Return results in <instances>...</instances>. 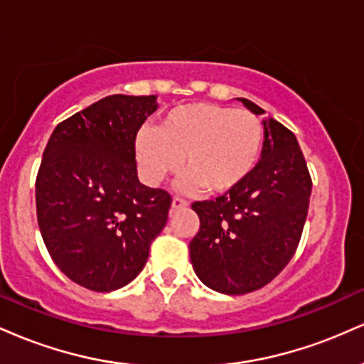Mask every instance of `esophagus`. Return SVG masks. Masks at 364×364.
I'll return each mask as SVG.
<instances>
[{"mask_svg":"<svg viewBox=\"0 0 364 364\" xmlns=\"http://www.w3.org/2000/svg\"><path fill=\"white\" fill-rule=\"evenodd\" d=\"M186 207H188L186 200L179 198V196H174V198H173V205H171V208H173V210H179V208H186Z\"/></svg>","mask_w":364,"mask_h":364,"instance_id":"1","label":"esophagus"}]
</instances>
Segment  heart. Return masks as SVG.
Segmentation results:
<instances>
[{
  "mask_svg": "<svg viewBox=\"0 0 364 364\" xmlns=\"http://www.w3.org/2000/svg\"><path fill=\"white\" fill-rule=\"evenodd\" d=\"M263 149V127L253 112L210 102L173 107L156 128H141L135 139L140 173L161 185L183 166V186L225 193L248 179Z\"/></svg>",
  "mask_w": 364,
  "mask_h": 364,
  "instance_id": "1",
  "label": "heart"
}]
</instances>
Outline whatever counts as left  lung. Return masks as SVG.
Masks as SVG:
<instances>
[{
    "instance_id": "8db88e82",
    "label": "left lung",
    "mask_w": 364,
    "mask_h": 364,
    "mask_svg": "<svg viewBox=\"0 0 364 364\" xmlns=\"http://www.w3.org/2000/svg\"><path fill=\"white\" fill-rule=\"evenodd\" d=\"M253 114L260 106L240 97ZM263 149L246 181L215 200L195 202L200 229L190 241L195 274L223 294H246L282 272L298 248L311 178L294 133L263 119Z\"/></svg>"
}]
</instances>
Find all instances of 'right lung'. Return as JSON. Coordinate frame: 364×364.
<instances>
[{
    "label": "right lung",
    "mask_w": 364,
    "mask_h": 364,
    "mask_svg": "<svg viewBox=\"0 0 364 364\" xmlns=\"http://www.w3.org/2000/svg\"><path fill=\"white\" fill-rule=\"evenodd\" d=\"M156 95H107L54 128L36 179L37 223L58 269L109 292L141 272L171 195L141 185L135 139Z\"/></svg>",
    "instance_id": "obj_1"
}]
</instances>
